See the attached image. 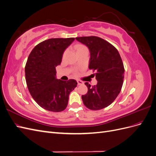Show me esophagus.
Instances as JSON below:
<instances>
[{
	"label": "esophagus",
	"instance_id": "obj_1",
	"mask_svg": "<svg viewBox=\"0 0 156 156\" xmlns=\"http://www.w3.org/2000/svg\"><path fill=\"white\" fill-rule=\"evenodd\" d=\"M77 84H78V85H82V84H84V82L83 81H81V80H77Z\"/></svg>",
	"mask_w": 156,
	"mask_h": 156
}]
</instances>
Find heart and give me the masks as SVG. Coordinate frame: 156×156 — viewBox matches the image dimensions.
<instances>
[{
  "instance_id": "1",
  "label": "heart",
  "mask_w": 156,
  "mask_h": 156,
  "mask_svg": "<svg viewBox=\"0 0 156 156\" xmlns=\"http://www.w3.org/2000/svg\"><path fill=\"white\" fill-rule=\"evenodd\" d=\"M76 48H77V51H79V50H81V49H84V48H87L84 45H78L76 46ZM66 54V53H64V55Z\"/></svg>"
}]
</instances>
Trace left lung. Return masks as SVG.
I'll return each instance as SVG.
<instances>
[{"mask_svg": "<svg viewBox=\"0 0 156 156\" xmlns=\"http://www.w3.org/2000/svg\"><path fill=\"white\" fill-rule=\"evenodd\" d=\"M90 51L89 69L96 71V85L85 83L88 92L82 96L89 109L100 110L108 107L120 92L124 79V68L118 50L108 41L97 36L75 37Z\"/></svg>", "mask_w": 156, "mask_h": 156, "instance_id": "obj_1", "label": "left lung"}]
</instances>
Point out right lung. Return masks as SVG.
<instances>
[{
	"instance_id": "add662e5",
	"label": "right lung",
	"mask_w": 156,
	"mask_h": 156,
	"mask_svg": "<svg viewBox=\"0 0 156 156\" xmlns=\"http://www.w3.org/2000/svg\"><path fill=\"white\" fill-rule=\"evenodd\" d=\"M74 40V37L45 40L35 46L28 57L25 69L28 89L35 101L45 110L64 111L70 92L77 87L75 79L65 81L56 77V67Z\"/></svg>"
}]
</instances>
